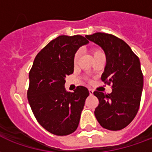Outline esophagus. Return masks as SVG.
<instances>
[{
	"mask_svg": "<svg viewBox=\"0 0 152 152\" xmlns=\"http://www.w3.org/2000/svg\"><path fill=\"white\" fill-rule=\"evenodd\" d=\"M93 92H94V91H93L92 89H89V93L91 96V95H93Z\"/></svg>",
	"mask_w": 152,
	"mask_h": 152,
	"instance_id": "obj_1",
	"label": "esophagus"
}]
</instances>
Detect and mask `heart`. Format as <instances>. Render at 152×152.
Segmentation results:
<instances>
[{"mask_svg": "<svg viewBox=\"0 0 152 152\" xmlns=\"http://www.w3.org/2000/svg\"><path fill=\"white\" fill-rule=\"evenodd\" d=\"M92 54L93 56H94V58H95V57L99 56V55H101V54H104V53H103L99 48H94L92 50ZM78 57H79V53L77 52V53L75 54V56H74V64H75V65L77 64Z\"/></svg>", "mask_w": 152, "mask_h": 152, "instance_id": "heart-1", "label": "heart"}]
</instances>
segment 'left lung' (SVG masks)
Here are the masks:
<instances>
[{
    "label": "left lung",
    "mask_w": 152,
    "mask_h": 152,
    "mask_svg": "<svg viewBox=\"0 0 152 152\" xmlns=\"http://www.w3.org/2000/svg\"><path fill=\"white\" fill-rule=\"evenodd\" d=\"M86 38L104 51L107 63L101 80L112 84L110 94L93 92L99 99L95 116L105 129H124L134 120L141 101L143 75L139 59L125 41L113 35L96 32Z\"/></svg>",
    "instance_id": "left-lung-1"
}]
</instances>
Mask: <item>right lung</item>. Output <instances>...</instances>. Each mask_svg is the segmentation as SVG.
I'll return each instance as SVG.
<instances>
[{"instance_id": "right-lung-1", "label": "right lung", "mask_w": 152, "mask_h": 152, "mask_svg": "<svg viewBox=\"0 0 152 152\" xmlns=\"http://www.w3.org/2000/svg\"><path fill=\"white\" fill-rule=\"evenodd\" d=\"M88 40L82 35H60L51 40L35 56L29 73L27 99L36 120L55 135H68L78 126L87 87L74 92L65 88V77L74 73V56Z\"/></svg>"}]
</instances>
